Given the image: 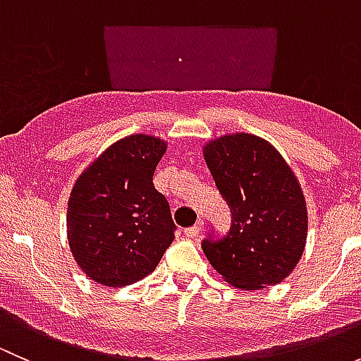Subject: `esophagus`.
Returning <instances> with one entry per match:
<instances>
[{"label": "esophagus", "instance_id": "obj_1", "mask_svg": "<svg viewBox=\"0 0 361 361\" xmlns=\"http://www.w3.org/2000/svg\"><path fill=\"white\" fill-rule=\"evenodd\" d=\"M202 225H204V221H202V220H199L197 224H195V225H192V227L185 228V234H187L188 238H195V235H199V234H201V231H202Z\"/></svg>", "mask_w": 361, "mask_h": 361}]
</instances>
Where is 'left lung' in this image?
<instances>
[{
    "mask_svg": "<svg viewBox=\"0 0 361 361\" xmlns=\"http://www.w3.org/2000/svg\"><path fill=\"white\" fill-rule=\"evenodd\" d=\"M204 159L232 213L227 234L204 239V255L238 288L281 283L307 238V207L290 166L272 145L245 133L211 141Z\"/></svg>",
    "mask_w": 361,
    "mask_h": 361,
    "instance_id": "1",
    "label": "left lung"
}]
</instances>
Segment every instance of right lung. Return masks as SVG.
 <instances>
[{"mask_svg": "<svg viewBox=\"0 0 361 361\" xmlns=\"http://www.w3.org/2000/svg\"><path fill=\"white\" fill-rule=\"evenodd\" d=\"M167 145L147 134L116 141L76 180L68 241L78 267L103 286L133 285L155 271L174 239L169 202L154 187Z\"/></svg>", "mask_w": 361, "mask_h": 361, "instance_id": "add662e5", "label": "right lung"}]
</instances>
